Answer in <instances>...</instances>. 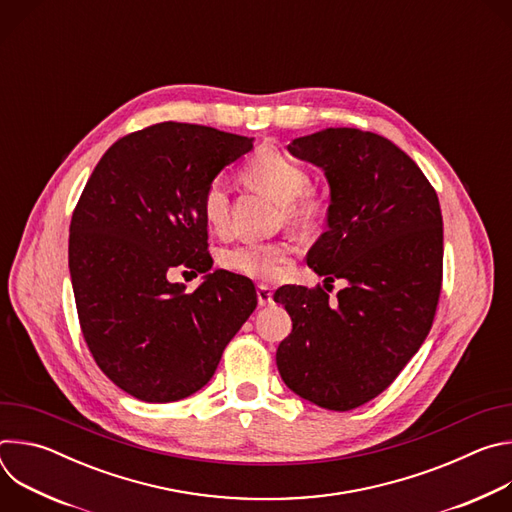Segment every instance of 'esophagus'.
<instances>
[{"mask_svg": "<svg viewBox=\"0 0 512 512\" xmlns=\"http://www.w3.org/2000/svg\"><path fill=\"white\" fill-rule=\"evenodd\" d=\"M257 302H259L261 308L273 304V291H271V287H267V285H259L257 287Z\"/></svg>", "mask_w": 512, "mask_h": 512, "instance_id": "esophagus-1", "label": "esophagus"}]
</instances>
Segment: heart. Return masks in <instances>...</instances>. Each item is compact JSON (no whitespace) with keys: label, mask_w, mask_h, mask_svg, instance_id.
Returning a JSON list of instances; mask_svg holds the SVG:
<instances>
[{"label":"heart","mask_w":512,"mask_h":512,"mask_svg":"<svg viewBox=\"0 0 512 512\" xmlns=\"http://www.w3.org/2000/svg\"><path fill=\"white\" fill-rule=\"evenodd\" d=\"M243 180L281 206L283 218L294 227H310L320 212V202L310 188L308 172L277 152L259 154L243 170ZM202 216L210 229H223L229 216V196L221 182H212L202 196ZM291 253L287 243H249L223 255L225 267L253 279H273Z\"/></svg>","instance_id":"1"}]
</instances>
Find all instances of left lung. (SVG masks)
<instances>
[{"mask_svg": "<svg viewBox=\"0 0 512 512\" xmlns=\"http://www.w3.org/2000/svg\"><path fill=\"white\" fill-rule=\"evenodd\" d=\"M287 150L318 166L330 186L328 231L308 265L324 287L348 285L336 300L322 287L275 291L291 318L277 369L302 399L350 411L383 393L429 334L442 289L440 200L417 164L371 131L328 127Z\"/></svg>", "mask_w": 512, "mask_h": 512, "instance_id": "8db88e82", "label": "left lung"}]
</instances>
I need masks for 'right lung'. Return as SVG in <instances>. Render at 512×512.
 Instances as JSON below:
<instances>
[{"instance_id": "add662e5", "label": "right lung", "mask_w": 512, "mask_h": 512, "mask_svg": "<svg viewBox=\"0 0 512 512\" xmlns=\"http://www.w3.org/2000/svg\"><path fill=\"white\" fill-rule=\"evenodd\" d=\"M253 137L166 121L115 141L72 212L68 267L99 369L145 403L200 391L257 308L251 279L210 273L204 190ZM174 266L206 272L190 295Z\"/></svg>"}]
</instances>
